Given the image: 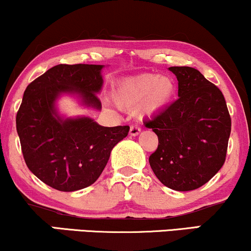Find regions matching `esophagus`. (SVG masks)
Instances as JSON below:
<instances>
[{
  "label": "esophagus",
  "mask_w": 251,
  "mask_h": 251,
  "mask_svg": "<svg viewBox=\"0 0 251 251\" xmlns=\"http://www.w3.org/2000/svg\"><path fill=\"white\" fill-rule=\"evenodd\" d=\"M141 132V128L138 126H130V131H129V134L130 136H137L138 134Z\"/></svg>",
  "instance_id": "obj_1"
}]
</instances>
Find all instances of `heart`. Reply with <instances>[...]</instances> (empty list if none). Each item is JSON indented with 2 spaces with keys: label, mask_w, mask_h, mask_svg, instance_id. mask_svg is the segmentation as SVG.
I'll list each match as a JSON object with an SVG mask.
<instances>
[{
  "label": "heart",
  "mask_w": 251,
  "mask_h": 251,
  "mask_svg": "<svg viewBox=\"0 0 251 251\" xmlns=\"http://www.w3.org/2000/svg\"><path fill=\"white\" fill-rule=\"evenodd\" d=\"M175 82L169 76L143 74L122 80L114 92V100L122 109L132 110L142 106L147 114L165 106L175 94Z\"/></svg>",
  "instance_id": "b5f03b06"
}]
</instances>
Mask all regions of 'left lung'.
I'll return each instance as SVG.
<instances>
[{
	"label": "left lung",
	"mask_w": 251,
	"mask_h": 251,
	"mask_svg": "<svg viewBox=\"0 0 251 251\" xmlns=\"http://www.w3.org/2000/svg\"><path fill=\"white\" fill-rule=\"evenodd\" d=\"M169 70L177 76L179 98L144 122L158 136L149 163L166 187L197 190L225 164L230 115L222 92L199 71L188 66Z\"/></svg>",
	"instance_id": "left-lung-1"
}]
</instances>
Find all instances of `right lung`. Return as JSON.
Masks as SVG:
<instances>
[{"label":"right lung","mask_w":251,"mask_h":251,"mask_svg":"<svg viewBox=\"0 0 251 251\" xmlns=\"http://www.w3.org/2000/svg\"><path fill=\"white\" fill-rule=\"evenodd\" d=\"M103 65L60 64L33 80L24 92L16 129L26 166L46 185L73 192L97 181L128 126H102L91 117H63L55 101L78 95L82 106L101 109L98 98Z\"/></svg>","instance_id":"add662e5"}]
</instances>
